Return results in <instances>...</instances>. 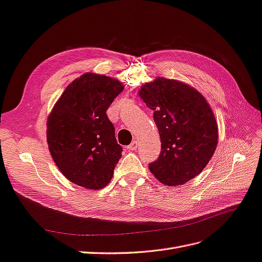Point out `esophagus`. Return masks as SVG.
I'll list each match as a JSON object with an SVG mask.
<instances>
[{"label": "esophagus", "instance_id": "34e87169", "mask_svg": "<svg viewBox=\"0 0 262 262\" xmlns=\"http://www.w3.org/2000/svg\"><path fill=\"white\" fill-rule=\"evenodd\" d=\"M138 144H139L138 141H136V140H135V141H133V143H132L128 147H127V148H128L129 150H136V149L138 148Z\"/></svg>", "mask_w": 262, "mask_h": 262}]
</instances>
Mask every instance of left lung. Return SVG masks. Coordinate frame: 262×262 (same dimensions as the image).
<instances>
[{"label": "left lung", "instance_id": "left-lung-1", "mask_svg": "<svg viewBox=\"0 0 262 262\" xmlns=\"http://www.w3.org/2000/svg\"><path fill=\"white\" fill-rule=\"evenodd\" d=\"M138 94L154 111L161 140L159 158L149 163V170L163 184H184L202 172L217 146L210 104L194 88L164 78L141 85Z\"/></svg>", "mask_w": 262, "mask_h": 262}]
</instances>
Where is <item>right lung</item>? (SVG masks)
Masks as SVG:
<instances>
[{
  "mask_svg": "<svg viewBox=\"0 0 262 262\" xmlns=\"http://www.w3.org/2000/svg\"><path fill=\"white\" fill-rule=\"evenodd\" d=\"M123 90L116 79L88 72L66 88L49 114L50 155L74 184L99 190L113 178L123 148L106 111Z\"/></svg>",
  "mask_w": 262,
  "mask_h": 262,
  "instance_id": "right-lung-1",
  "label": "right lung"
}]
</instances>
